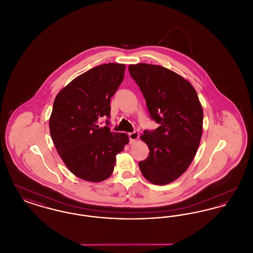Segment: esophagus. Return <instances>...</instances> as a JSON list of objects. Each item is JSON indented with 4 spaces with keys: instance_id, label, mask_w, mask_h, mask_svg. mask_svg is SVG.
<instances>
[{
    "instance_id": "1",
    "label": "esophagus",
    "mask_w": 253,
    "mask_h": 253,
    "mask_svg": "<svg viewBox=\"0 0 253 253\" xmlns=\"http://www.w3.org/2000/svg\"><path fill=\"white\" fill-rule=\"evenodd\" d=\"M128 135H129L130 142H132V141H134V140H136V139L138 138V132H135V131H134V132H129Z\"/></svg>"
}]
</instances>
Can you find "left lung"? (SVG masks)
<instances>
[{
    "label": "left lung",
    "instance_id": "1",
    "mask_svg": "<svg viewBox=\"0 0 253 253\" xmlns=\"http://www.w3.org/2000/svg\"><path fill=\"white\" fill-rule=\"evenodd\" d=\"M129 72L144 96L152 121L159 127L145 130L141 139L149 156L139 161L147 180L165 185L190 166L202 135L203 109L193 85L165 67L138 63Z\"/></svg>",
    "mask_w": 253,
    "mask_h": 253
}]
</instances>
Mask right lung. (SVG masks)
Listing matches in <instances>:
<instances>
[{
  "instance_id": "1",
  "label": "right lung",
  "mask_w": 253,
  "mask_h": 253,
  "mask_svg": "<svg viewBox=\"0 0 253 253\" xmlns=\"http://www.w3.org/2000/svg\"><path fill=\"white\" fill-rule=\"evenodd\" d=\"M125 65L106 63L77 77L57 95L49 121L50 134L66 167L90 182L107 179L116 157L129 142L124 132L110 131V102L124 78ZM107 117V126H99Z\"/></svg>"
}]
</instances>
